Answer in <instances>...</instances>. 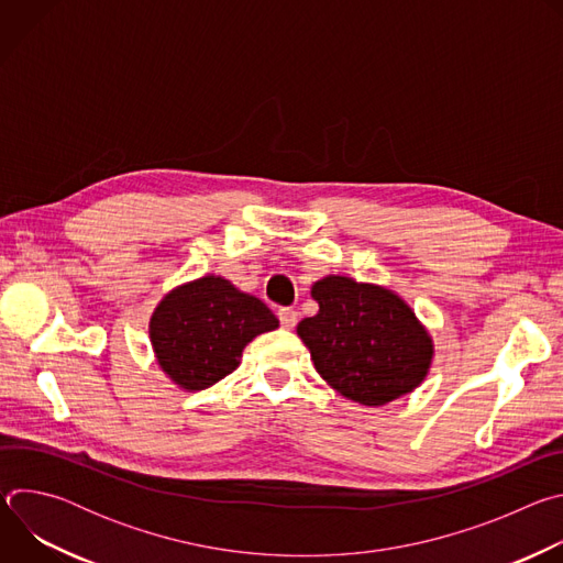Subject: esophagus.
I'll use <instances>...</instances> for the list:
<instances>
[{"instance_id":"34e87169","label":"esophagus","mask_w":563,"mask_h":563,"mask_svg":"<svg viewBox=\"0 0 563 563\" xmlns=\"http://www.w3.org/2000/svg\"><path fill=\"white\" fill-rule=\"evenodd\" d=\"M278 318H280V325L285 330H294L296 320H298V311L291 307H283V309H278Z\"/></svg>"}]
</instances>
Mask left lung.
Wrapping results in <instances>:
<instances>
[{
    "label": "left lung",
    "mask_w": 563,
    "mask_h": 563,
    "mask_svg": "<svg viewBox=\"0 0 563 563\" xmlns=\"http://www.w3.org/2000/svg\"><path fill=\"white\" fill-rule=\"evenodd\" d=\"M311 298L318 313L296 332L336 391L361 406H385L421 385L434 345L404 298L347 276L313 283Z\"/></svg>",
    "instance_id": "8db88e82"
}]
</instances>
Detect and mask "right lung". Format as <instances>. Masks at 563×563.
<instances>
[{
	"label": "right lung",
	"mask_w": 563,
	"mask_h": 563,
	"mask_svg": "<svg viewBox=\"0 0 563 563\" xmlns=\"http://www.w3.org/2000/svg\"><path fill=\"white\" fill-rule=\"evenodd\" d=\"M276 328L278 318L263 300L222 276H202L159 300L148 336L163 372L198 391L231 374L247 343Z\"/></svg>",
	"instance_id": "right-lung-1"
}]
</instances>
